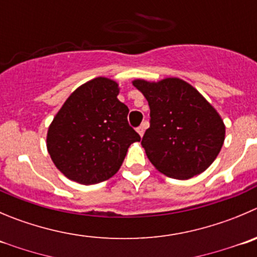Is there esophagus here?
<instances>
[{"label":"esophagus","mask_w":257,"mask_h":257,"mask_svg":"<svg viewBox=\"0 0 257 257\" xmlns=\"http://www.w3.org/2000/svg\"><path fill=\"white\" fill-rule=\"evenodd\" d=\"M136 131H138V133H139V135L143 136L144 133H145V127H144V124H140V126H139L138 128H136Z\"/></svg>","instance_id":"1"}]
</instances>
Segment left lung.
Segmentation results:
<instances>
[{
  "instance_id": "left-lung-1",
  "label": "left lung",
  "mask_w": 257,
  "mask_h": 257,
  "mask_svg": "<svg viewBox=\"0 0 257 257\" xmlns=\"http://www.w3.org/2000/svg\"><path fill=\"white\" fill-rule=\"evenodd\" d=\"M133 83L150 107V127L141 144L151 164L174 179H189L203 173L224 141L226 127L216 109L179 78Z\"/></svg>"
}]
</instances>
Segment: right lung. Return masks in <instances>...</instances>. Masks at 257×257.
Segmentation results:
<instances>
[{
    "label": "right lung",
    "instance_id": "add662e5",
    "mask_svg": "<svg viewBox=\"0 0 257 257\" xmlns=\"http://www.w3.org/2000/svg\"><path fill=\"white\" fill-rule=\"evenodd\" d=\"M118 84L94 78L73 92L49 126L46 146L55 167L70 180L97 184L113 177L127 149L141 138L118 101Z\"/></svg>",
    "mask_w": 257,
    "mask_h": 257
}]
</instances>
